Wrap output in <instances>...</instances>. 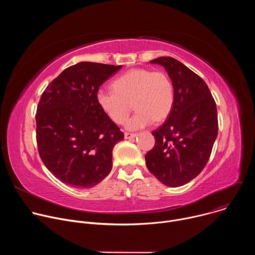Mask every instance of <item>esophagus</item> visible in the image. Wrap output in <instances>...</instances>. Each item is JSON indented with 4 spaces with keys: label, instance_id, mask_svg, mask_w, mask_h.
Instances as JSON below:
<instances>
[{
    "label": "esophagus",
    "instance_id": "1",
    "mask_svg": "<svg viewBox=\"0 0 255 255\" xmlns=\"http://www.w3.org/2000/svg\"><path fill=\"white\" fill-rule=\"evenodd\" d=\"M136 135H137L136 133H130V132H125V133H124L125 139H132V138H135Z\"/></svg>",
    "mask_w": 255,
    "mask_h": 255
}]
</instances>
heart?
Wrapping results in <instances>:
<instances>
[{"instance_id":"b5f03b06","label":"heart","mask_w":255,"mask_h":255,"mask_svg":"<svg viewBox=\"0 0 255 255\" xmlns=\"http://www.w3.org/2000/svg\"><path fill=\"white\" fill-rule=\"evenodd\" d=\"M112 87L113 90L100 89L97 102L115 124L126 121L132 105L136 112L126 123L131 130L144 128L153 121L161 122L172 110L174 89L165 71L133 68L117 78Z\"/></svg>"}]
</instances>
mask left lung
I'll return each instance as SVG.
<instances>
[{"label": "left lung", "mask_w": 255, "mask_h": 255, "mask_svg": "<svg viewBox=\"0 0 255 255\" xmlns=\"http://www.w3.org/2000/svg\"><path fill=\"white\" fill-rule=\"evenodd\" d=\"M173 84L174 103L166 121L152 132L155 144L145 155L148 170L167 187L188 184L204 169L218 135L217 107L202 78L180 61L161 56Z\"/></svg>", "instance_id": "obj_1"}]
</instances>
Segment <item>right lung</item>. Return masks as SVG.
Returning a JSON list of instances; mask_svg holds the SVG:
<instances>
[{
  "label": "right lung",
  "instance_id": "right-lung-1",
  "mask_svg": "<svg viewBox=\"0 0 255 255\" xmlns=\"http://www.w3.org/2000/svg\"><path fill=\"white\" fill-rule=\"evenodd\" d=\"M122 67L83 61L65 68L41 95L36 113L40 158L62 183L92 188L112 169L124 133L97 102L100 87Z\"/></svg>",
  "mask_w": 255,
  "mask_h": 255
}]
</instances>
